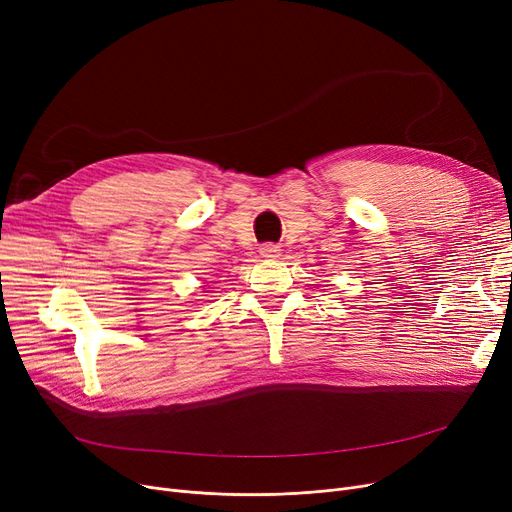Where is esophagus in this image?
I'll return each mask as SVG.
<instances>
[{
    "mask_svg": "<svg viewBox=\"0 0 512 512\" xmlns=\"http://www.w3.org/2000/svg\"><path fill=\"white\" fill-rule=\"evenodd\" d=\"M261 255L263 257H270V259H276L280 255V247L278 245H263L261 247Z\"/></svg>",
    "mask_w": 512,
    "mask_h": 512,
    "instance_id": "obj_1",
    "label": "esophagus"
}]
</instances>
